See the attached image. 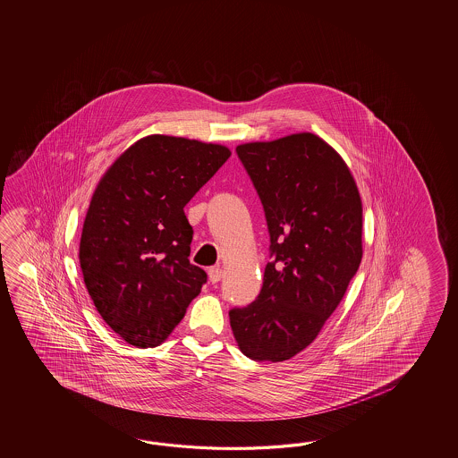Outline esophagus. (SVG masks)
Instances as JSON below:
<instances>
[{
    "label": "esophagus",
    "instance_id": "obj_1",
    "mask_svg": "<svg viewBox=\"0 0 458 458\" xmlns=\"http://www.w3.org/2000/svg\"><path fill=\"white\" fill-rule=\"evenodd\" d=\"M209 280L211 283L221 282V278H223V268L221 267H213V268H209Z\"/></svg>",
    "mask_w": 458,
    "mask_h": 458
}]
</instances>
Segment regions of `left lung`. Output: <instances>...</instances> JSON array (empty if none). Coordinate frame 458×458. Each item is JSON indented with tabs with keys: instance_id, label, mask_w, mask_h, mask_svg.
<instances>
[{
	"instance_id": "8db88e82",
	"label": "left lung",
	"mask_w": 458,
	"mask_h": 458,
	"mask_svg": "<svg viewBox=\"0 0 458 458\" xmlns=\"http://www.w3.org/2000/svg\"><path fill=\"white\" fill-rule=\"evenodd\" d=\"M270 233L263 286L229 312L239 349L284 361L318 337L361 262L363 209L351 168L321 137L298 132L237 146Z\"/></svg>"
}]
</instances>
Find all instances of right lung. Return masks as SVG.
Segmentation results:
<instances>
[{
    "label": "right lung",
    "instance_id": "right-lung-1",
    "mask_svg": "<svg viewBox=\"0 0 458 458\" xmlns=\"http://www.w3.org/2000/svg\"><path fill=\"white\" fill-rule=\"evenodd\" d=\"M229 157L221 144L152 134L101 176L78 257L97 311L127 344L160 345L201 293L206 272L188 259L183 208Z\"/></svg>",
    "mask_w": 458,
    "mask_h": 458
}]
</instances>
